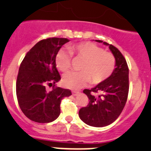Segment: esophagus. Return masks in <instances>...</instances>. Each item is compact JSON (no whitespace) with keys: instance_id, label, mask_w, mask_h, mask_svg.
Returning <instances> with one entry per match:
<instances>
[{"instance_id":"esophagus-1","label":"esophagus","mask_w":151,"mask_h":151,"mask_svg":"<svg viewBox=\"0 0 151 151\" xmlns=\"http://www.w3.org/2000/svg\"><path fill=\"white\" fill-rule=\"evenodd\" d=\"M79 93H79L78 91H72V94L74 96H77Z\"/></svg>"}]
</instances>
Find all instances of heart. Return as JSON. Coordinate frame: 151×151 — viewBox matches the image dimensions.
I'll list each match as a JSON object with an SVG mask.
<instances>
[{
	"label": "heart",
	"instance_id": "b5f03b06",
	"mask_svg": "<svg viewBox=\"0 0 151 151\" xmlns=\"http://www.w3.org/2000/svg\"><path fill=\"white\" fill-rule=\"evenodd\" d=\"M72 55L83 60L79 69L80 72H70L63 78L66 88L80 89L92 81L99 84L109 78L115 66V59L111 53L104 52L100 47L85 42L71 45L68 50H60L56 55L57 68L62 72H68L71 67Z\"/></svg>",
	"mask_w": 151,
	"mask_h": 151
}]
</instances>
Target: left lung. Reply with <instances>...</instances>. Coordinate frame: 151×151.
<instances>
[{
	"mask_svg": "<svg viewBox=\"0 0 151 151\" xmlns=\"http://www.w3.org/2000/svg\"><path fill=\"white\" fill-rule=\"evenodd\" d=\"M96 42L109 47L115 59V68L105 81L83 91L89 99V104L80 109L79 117L87 125L103 127L113 123L124 108L129 93V68L116 47L101 40Z\"/></svg>",
	"mask_w": 151,
	"mask_h": 151,
	"instance_id": "obj_1",
	"label": "left lung"
}]
</instances>
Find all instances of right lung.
<instances>
[{"mask_svg":"<svg viewBox=\"0 0 151 151\" xmlns=\"http://www.w3.org/2000/svg\"><path fill=\"white\" fill-rule=\"evenodd\" d=\"M64 38H49L36 43L28 52L19 68L16 83L18 104L24 115L37 123H50L60 113V104L71 95L68 89L55 87L60 80L55 58L60 49L68 42ZM47 85H53L47 91Z\"/></svg>","mask_w":151,"mask_h":151,"instance_id":"add662e5","label":"right lung"}]
</instances>
